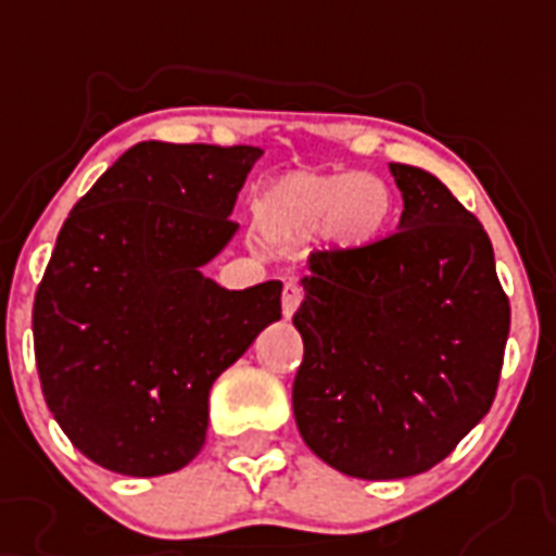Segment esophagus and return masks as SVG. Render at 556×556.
I'll return each instance as SVG.
<instances>
[{"label": "esophagus", "instance_id": "1", "mask_svg": "<svg viewBox=\"0 0 556 556\" xmlns=\"http://www.w3.org/2000/svg\"><path fill=\"white\" fill-rule=\"evenodd\" d=\"M300 303H303V288L294 279H286V286H282V314L291 317L300 308Z\"/></svg>", "mask_w": 556, "mask_h": 556}]
</instances>
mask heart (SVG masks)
Listing matches in <instances>:
<instances>
[{
	"instance_id": "obj_1",
	"label": "heart",
	"mask_w": 556,
	"mask_h": 556,
	"mask_svg": "<svg viewBox=\"0 0 556 556\" xmlns=\"http://www.w3.org/2000/svg\"><path fill=\"white\" fill-rule=\"evenodd\" d=\"M265 216L274 225L312 230L326 225L331 244L361 251L387 233L392 192L375 176L352 173H296L270 187Z\"/></svg>"
}]
</instances>
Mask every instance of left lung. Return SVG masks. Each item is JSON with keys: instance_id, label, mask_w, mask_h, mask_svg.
Returning <instances> with one entry per match:
<instances>
[{"instance_id": "8db88e82", "label": "left lung", "mask_w": 556, "mask_h": 556, "mask_svg": "<svg viewBox=\"0 0 556 556\" xmlns=\"http://www.w3.org/2000/svg\"><path fill=\"white\" fill-rule=\"evenodd\" d=\"M389 173L404 195L395 233L314 251L294 314L300 435L326 465L369 482L430 470L482 421L510 329L479 218L430 173Z\"/></svg>"}]
</instances>
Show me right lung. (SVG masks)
Here are the masks:
<instances>
[{
	"mask_svg": "<svg viewBox=\"0 0 556 556\" xmlns=\"http://www.w3.org/2000/svg\"><path fill=\"white\" fill-rule=\"evenodd\" d=\"M260 147L143 141L65 218L34 296L42 395L74 447L124 476L199 456L213 380L282 317V282L201 274L236 233Z\"/></svg>",
	"mask_w": 556,
	"mask_h": 556,
	"instance_id": "right-lung-1",
	"label": "right lung"
}]
</instances>
